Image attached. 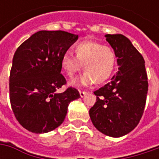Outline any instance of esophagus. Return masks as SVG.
<instances>
[{
  "label": "esophagus",
  "mask_w": 159,
  "mask_h": 159,
  "mask_svg": "<svg viewBox=\"0 0 159 159\" xmlns=\"http://www.w3.org/2000/svg\"><path fill=\"white\" fill-rule=\"evenodd\" d=\"M86 95H87V92H85V91H80V97H84Z\"/></svg>",
  "instance_id": "34e87169"
}]
</instances>
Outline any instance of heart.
Segmentation results:
<instances>
[{"label":"heart","instance_id":"1","mask_svg":"<svg viewBox=\"0 0 159 159\" xmlns=\"http://www.w3.org/2000/svg\"><path fill=\"white\" fill-rule=\"evenodd\" d=\"M76 57L65 53L61 58V67L67 76L72 79L81 70L85 72L70 82L72 87H86L95 82L107 81L117 65V54L111 47L96 41H82L74 47Z\"/></svg>","mask_w":159,"mask_h":159}]
</instances>
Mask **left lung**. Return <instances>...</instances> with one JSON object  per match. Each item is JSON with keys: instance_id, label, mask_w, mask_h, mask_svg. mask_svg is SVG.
<instances>
[{"instance_id": "obj_1", "label": "left lung", "mask_w": 159, "mask_h": 159, "mask_svg": "<svg viewBox=\"0 0 159 159\" xmlns=\"http://www.w3.org/2000/svg\"><path fill=\"white\" fill-rule=\"evenodd\" d=\"M117 54L119 71L111 81L94 92L89 116L95 127L108 136L121 137L138 125L144 111L148 77L143 56L122 34H106Z\"/></svg>"}]
</instances>
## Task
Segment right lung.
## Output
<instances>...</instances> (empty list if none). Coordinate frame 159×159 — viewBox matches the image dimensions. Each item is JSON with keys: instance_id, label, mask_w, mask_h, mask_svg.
I'll use <instances>...</instances> for the list:
<instances>
[{"instance_id": "add662e5", "label": "right lung", "mask_w": 159, "mask_h": 159, "mask_svg": "<svg viewBox=\"0 0 159 159\" xmlns=\"http://www.w3.org/2000/svg\"><path fill=\"white\" fill-rule=\"evenodd\" d=\"M79 36L64 31H40L16 50L9 75V100L19 124L43 134L64 122L70 102L80 97L77 89L57 90L66 84L61 58Z\"/></svg>"}]
</instances>
